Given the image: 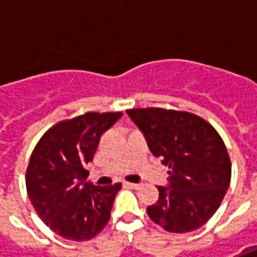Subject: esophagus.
<instances>
[{
	"label": "esophagus",
	"instance_id": "1",
	"mask_svg": "<svg viewBox=\"0 0 257 257\" xmlns=\"http://www.w3.org/2000/svg\"><path fill=\"white\" fill-rule=\"evenodd\" d=\"M125 186H126V187H129V189L138 190V189H140V186H142V184L140 183H125Z\"/></svg>",
	"mask_w": 257,
	"mask_h": 257
}]
</instances>
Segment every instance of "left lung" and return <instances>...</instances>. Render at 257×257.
I'll list each match as a JSON object with an SVG mask.
<instances>
[{"label": "left lung", "mask_w": 257, "mask_h": 257, "mask_svg": "<svg viewBox=\"0 0 257 257\" xmlns=\"http://www.w3.org/2000/svg\"><path fill=\"white\" fill-rule=\"evenodd\" d=\"M150 151L169 167L167 186L147 215L169 232L204 226L224 198L231 179L230 157L215 128L198 115L164 108L126 110Z\"/></svg>", "instance_id": "obj_1"}]
</instances>
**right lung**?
<instances>
[{
  "label": "right lung",
  "instance_id": "obj_1",
  "mask_svg": "<svg viewBox=\"0 0 257 257\" xmlns=\"http://www.w3.org/2000/svg\"><path fill=\"white\" fill-rule=\"evenodd\" d=\"M122 112H86L59 122L37 143L26 173V187L41 220L60 237L90 239L104 228L121 183L86 182L100 136Z\"/></svg>",
  "mask_w": 257,
  "mask_h": 257
}]
</instances>
